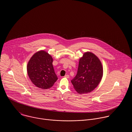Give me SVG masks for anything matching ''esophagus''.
Here are the masks:
<instances>
[{
  "instance_id": "esophagus-1",
  "label": "esophagus",
  "mask_w": 132,
  "mask_h": 132,
  "mask_svg": "<svg viewBox=\"0 0 132 132\" xmlns=\"http://www.w3.org/2000/svg\"><path fill=\"white\" fill-rule=\"evenodd\" d=\"M64 77H65V78H67V79H68L69 78V75H66L64 76Z\"/></svg>"
}]
</instances>
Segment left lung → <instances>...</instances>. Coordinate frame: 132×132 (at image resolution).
<instances>
[{"label":"left lung","mask_w":132,"mask_h":132,"mask_svg":"<svg viewBox=\"0 0 132 132\" xmlns=\"http://www.w3.org/2000/svg\"><path fill=\"white\" fill-rule=\"evenodd\" d=\"M102 76L100 60L94 53L87 52L80 59L77 75L71 82L79 94L89 93L97 87Z\"/></svg>","instance_id":"1"}]
</instances>
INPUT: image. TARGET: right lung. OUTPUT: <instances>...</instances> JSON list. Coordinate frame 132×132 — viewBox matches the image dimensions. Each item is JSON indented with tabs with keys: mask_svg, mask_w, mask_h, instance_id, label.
I'll list each match as a JSON object with an SVG mask.
<instances>
[{
	"mask_svg": "<svg viewBox=\"0 0 132 132\" xmlns=\"http://www.w3.org/2000/svg\"><path fill=\"white\" fill-rule=\"evenodd\" d=\"M53 59L47 52L40 50L31 57L27 72L31 82L38 88L48 89L58 79L52 65Z\"/></svg>",
	"mask_w": 132,
	"mask_h": 132,
	"instance_id": "1",
	"label": "right lung"
}]
</instances>
